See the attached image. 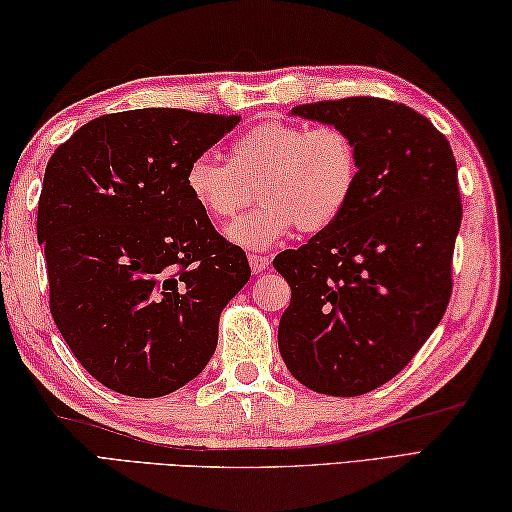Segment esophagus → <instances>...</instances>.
<instances>
[{
  "label": "esophagus",
  "instance_id": "obj_1",
  "mask_svg": "<svg viewBox=\"0 0 512 512\" xmlns=\"http://www.w3.org/2000/svg\"><path fill=\"white\" fill-rule=\"evenodd\" d=\"M248 264H250V270H253V275H259L268 268L270 259L266 255H248Z\"/></svg>",
  "mask_w": 512,
  "mask_h": 512
}]
</instances>
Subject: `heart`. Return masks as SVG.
<instances>
[{"instance_id": "obj_1", "label": "heart", "mask_w": 512, "mask_h": 512, "mask_svg": "<svg viewBox=\"0 0 512 512\" xmlns=\"http://www.w3.org/2000/svg\"><path fill=\"white\" fill-rule=\"evenodd\" d=\"M361 180V151L339 125L264 121L239 136L228 160L195 158L184 173L193 204L213 222H228L250 202L264 204L228 226V239L244 248H268L297 226L321 233L350 206Z\"/></svg>"}]
</instances>
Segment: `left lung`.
<instances>
[{
    "mask_svg": "<svg viewBox=\"0 0 512 512\" xmlns=\"http://www.w3.org/2000/svg\"><path fill=\"white\" fill-rule=\"evenodd\" d=\"M292 114L350 132L361 180L339 220L275 257L292 290L279 352L306 387L361 396L416 356L449 306L458 167L429 118L396 101L347 96Z\"/></svg>",
    "mask_w": 512,
    "mask_h": 512,
    "instance_id": "left-lung-1",
    "label": "left lung"
}]
</instances>
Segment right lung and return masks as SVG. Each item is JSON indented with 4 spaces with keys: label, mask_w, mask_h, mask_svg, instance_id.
Here are the masks:
<instances>
[{
    "label": "right lung",
    "mask_w": 512,
    "mask_h": 512,
    "mask_svg": "<svg viewBox=\"0 0 512 512\" xmlns=\"http://www.w3.org/2000/svg\"><path fill=\"white\" fill-rule=\"evenodd\" d=\"M239 121L173 107L105 114L50 156L37 211L50 312L76 361L118 394L158 398L198 376L250 277L244 250L184 187L191 162Z\"/></svg>",
    "instance_id": "obj_1"
}]
</instances>
